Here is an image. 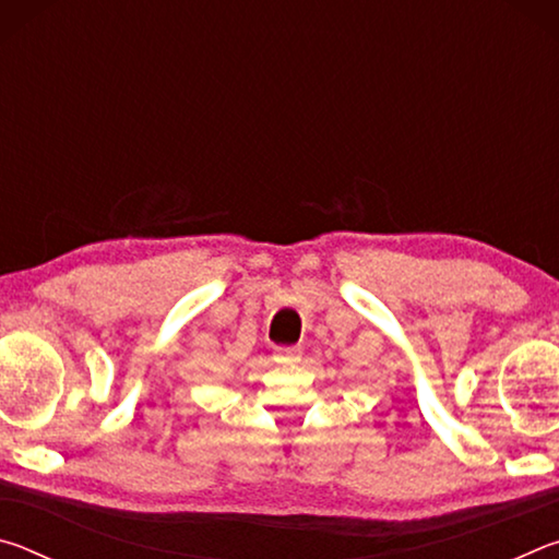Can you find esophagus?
Returning <instances> with one entry per match:
<instances>
[{"label":"esophagus","instance_id":"34e87169","mask_svg":"<svg viewBox=\"0 0 559 559\" xmlns=\"http://www.w3.org/2000/svg\"><path fill=\"white\" fill-rule=\"evenodd\" d=\"M300 355H302L300 347H276V349H273V357H276L278 362H283V365L298 362Z\"/></svg>","mask_w":559,"mask_h":559}]
</instances>
